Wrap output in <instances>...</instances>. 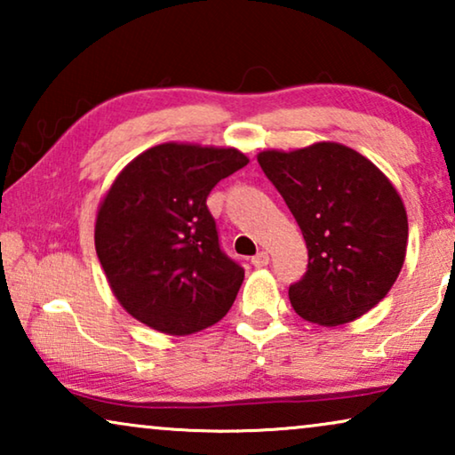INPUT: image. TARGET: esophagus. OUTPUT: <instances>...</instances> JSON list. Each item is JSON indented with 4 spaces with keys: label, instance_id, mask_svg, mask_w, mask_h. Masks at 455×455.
<instances>
[{
    "label": "esophagus",
    "instance_id": "obj_1",
    "mask_svg": "<svg viewBox=\"0 0 455 455\" xmlns=\"http://www.w3.org/2000/svg\"><path fill=\"white\" fill-rule=\"evenodd\" d=\"M252 265L254 267H267V265H269V254H267L265 251H260L259 254H254Z\"/></svg>",
    "mask_w": 455,
    "mask_h": 455
}]
</instances>
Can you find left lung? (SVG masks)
<instances>
[{"label":"left lung","mask_w":455,"mask_h":455,"mask_svg":"<svg viewBox=\"0 0 455 455\" xmlns=\"http://www.w3.org/2000/svg\"><path fill=\"white\" fill-rule=\"evenodd\" d=\"M283 196L308 248V271L290 285L304 321L338 327L356 321L387 296L408 246L400 192L354 148L321 140L257 155Z\"/></svg>","instance_id":"1"}]
</instances>
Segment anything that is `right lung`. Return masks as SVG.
Segmentation results:
<instances>
[{
	"instance_id": "add662e5",
	"label": "right lung",
	"mask_w": 455,
	"mask_h": 455,
	"mask_svg": "<svg viewBox=\"0 0 455 455\" xmlns=\"http://www.w3.org/2000/svg\"><path fill=\"white\" fill-rule=\"evenodd\" d=\"M246 164L234 147L161 142L111 182L97 209V257L117 302L142 325L190 335L232 308L244 269L221 252L207 196Z\"/></svg>"
}]
</instances>
